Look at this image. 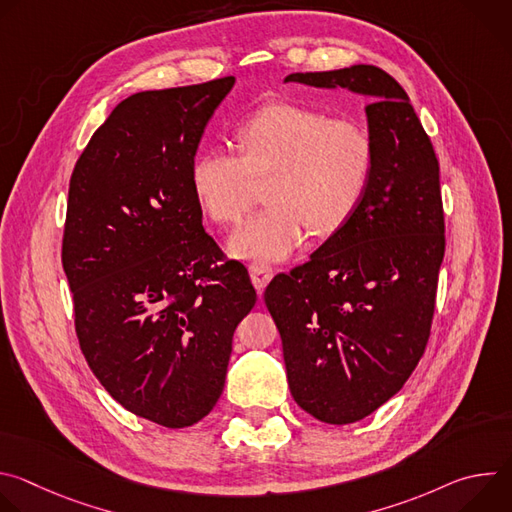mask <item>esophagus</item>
<instances>
[{
	"label": "esophagus",
	"mask_w": 512,
	"mask_h": 512,
	"mask_svg": "<svg viewBox=\"0 0 512 512\" xmlns=\"http://www.w3.org/2000/svg\"><path fill=\"white\" fill-rule=\"evenodd\" d=\"M249 273H251V281H253L257 291H263L267 287V283L271 281V277H273V269L265 263H251Z\"/></svg>",
	"instance_id": "obj_1"
}]
</instances>
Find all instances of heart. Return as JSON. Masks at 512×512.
<instances>
[{
	"label": "heart",
	"mask_w": 512,
	"mask_h": 512,
	"mask_svg": "<svg viewBox=\"0 0 512 512\" xmlns=\"http://www.w3.org/2000/svg\"><path fill=\"white\" fill-rule=\"evenodd\" d=\"M241 154L212 145L190 170L192 190L216 223H239L266 180L263 210L229 239L241 259L281 261L312 235L338 231L358 206L373 170L362 125L291 103H269L239 127Z\"/></svg>",
	"instance_id": "obj_1"
}]
</instances>
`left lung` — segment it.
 <instances>
[{
	"instance_id": "1",
	"label": "left lung",
	"mask_w": 512,
	"mask_h": 512,
	"mask_svg": "<svg viewBox=\"0 0 512 512\" xmlns=\"http://www.w3.org/2000/svg\"><path fill=\"white\" fill-rule=\"evenodd\" d=\"M283 83L369 97L367 190L310 261L275 275L263 296L296 403L346 425L399 393L425 350L446 251L440 164L407 93L379 66L294 72Z\"/></svg>"
}]
</instances>
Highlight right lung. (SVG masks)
I'll return each mask as SVG.
<instances>
[{
    "instance_id": "1",
    "label": "right lung",
    "mask_w": 512,
    "mask_h": 512,
    "mask_svg": "<svg viewBox=\"0 0 512 512\" xmlns=\"http://www.w3.org/2000/svg\"><path fill=\"white\" fill-rule=\"evenodd\" d=\"M233 87L225 77L127 97L70 176L62 267L81 350L119 405L170 429L212 411L257 302L245 265L223 261L204 231L190 182Z\"/></svg>"
}]
</instances>
